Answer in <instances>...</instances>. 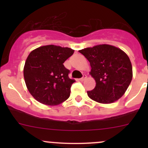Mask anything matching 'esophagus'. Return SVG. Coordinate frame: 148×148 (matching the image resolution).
<instances>
[{
    "mask_svg": "<svg viewBox=\"0 0 148 148\" xmlns=\"http://www.w3.org/2000/svg\"><path fill=\"white\" fill-rule=\"evenodd\" d=\"M86 79V75H85V74H84V75L83 76V77L81 78V79H80L79 80H80V81H84V80Z\"/></svg>",
    "mask_w": 148,
    "mask_h": 148,
    "instance_id": "34e87169",
    "label": "esophagus"
}]
</instances>
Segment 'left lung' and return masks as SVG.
<instances>
[{
	"label": "left lung",
	"mask_w": 148,
	"mask_h": 148,
	"mask_svg": "<svg viewBox=\"0 0 148 148\" xmlns=\"http://www.w3.org/2000/svg\"><path fill=\"white\" fill-rule=\"evenodd\" d=\"M90 62L91 76L96 81L88 95L94 101L110 103L125 94L132 79V66L128 56L111 45H101L79 51Z\"/></svg>",
	"instance_id": "8db88e82"
}]
</instances>
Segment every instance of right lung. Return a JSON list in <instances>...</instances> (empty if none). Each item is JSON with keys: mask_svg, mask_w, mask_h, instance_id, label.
Wrapping results in <instances>:
<instances>
[{"mask_svg": "<svg viewBox=\"0 0 148 148\" xmlns=\"http://www.w3.org/2000/svg\"><path fill=\"white\" fill-rule=\"evenodd\" d=\"M67 47L47 45L30 52L25 62L23 76L32 96L43 104L53 106L69 98L74 80L64 62L74 53Z\"/></svg>", "mask_w": 148, "mask_h": 148, "instance_id": "obj_1", "label": "right lung"}]
</instances>
